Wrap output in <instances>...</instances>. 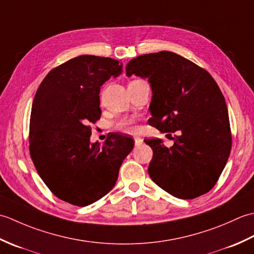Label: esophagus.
Segmentation results:
<instances>
[{
  "label": "esophagus",
  "mask_w": 254,
  "mask_h": 254,
  "mask_svg": "<svg viewBox=\"0 0 254 254\" xmlns=\"http://www.w3.org/2000/svg\"><path fill=\"white\" fill-rule=\"evenodd\" d=\"M134 142H135V146H139V145L143 144V139L138 136L134 137Z\"/></svg>",
  "instance_id": "esophagus-1"
}]
</instances>
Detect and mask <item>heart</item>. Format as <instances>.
I'll return each instance as SVG.
<instances>
[{"mask_svg":"<svg viewBox=\"0 0 254 254\" xmlns=\"http://www.w3.org/2000/svg\"><path fill=\"white\" fill-rule=\"evenodd\" d=\"M135 122V119L134 118H122L120 120L117 121L115 127L117 130H120L122 132H132L134 130L133 124Z\"/></svg>","mask_w":254,"mask_h":254,"instance_id":"b5f03b06","label":"heart"}]
</instances>
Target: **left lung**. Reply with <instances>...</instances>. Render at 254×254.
<instances>
[{
	"label": "left lung",
	"instance_id": "left-lung-1",
	"mask_svg": "<svg viewBox=\"0 0 254 254\" xmlns=\"http://www.w3.org/2000/svg\"><path fill=\"white\" fill-rule=\"evenodd\" d=\"M126 69L128 77L134 74L150 84V126L178 133L171 147L160 138L144 139L153 149L149 177L178 198L208 192L231 149L228 110L217 83L204 68L170 51L132 59Z\"/></svg>",
	"mask_w": 254,
	"mask_h": 254
}]
</instances>
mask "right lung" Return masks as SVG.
Here are the masks:
<instances>
[{
    "label": "right lung",
    "instance_id": "1",
    "mask_svg": "<svg viewBox=\"0 0 254 254\" xmlns=\"http://www.w3.org/2000/svg\"><path fill=\"white\" fill-rule=\"evenodd\" d=\"M122 73L110 58L79 56L48 73L32 102L30 157L40 178L62 201L87 206L115 187L131 137L112 133L90 143L89 124L100 119V87Z\"/></svg>",
    "mask_w": 254,
    "mask_h": 254
}]
</instances>
